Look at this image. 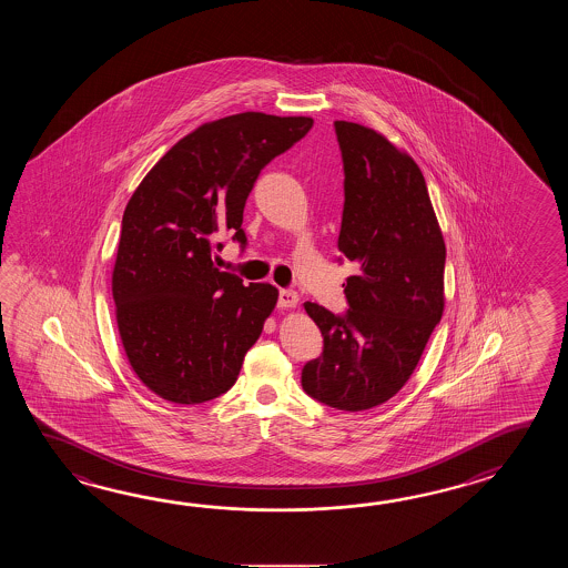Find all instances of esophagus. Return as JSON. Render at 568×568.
Returning a JSON list of instances; mask_svg holds the SVG:
<instances>
[{
  "label": "esophagus",
  "instance_id": "1",
  "mask_svg": "<svg viewBox=\"0 0 568 568\" xmlns=\"http://www.w3.org/2000/svg\"><path fill=\"white\" fill-rule=\"evenodd\" d=\"M298 301H301V298H298L296 292H292V290H280V308H296Z\"/></svg>",
  "mask_w": 568,
  "mask_h": 568
}]
</instances>
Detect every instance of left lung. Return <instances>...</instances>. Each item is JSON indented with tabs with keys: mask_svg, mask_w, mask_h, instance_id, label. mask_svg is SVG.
I'll use <instances>...</instances> for the list:
<instances>
[{
	"mask_svg": "<svg viewBox=\"0 0 568 568\" xmlns=\"http://www.w3.org/2000/svg\"><path fill=\"white\" fill-rule=\"evenodd\" d=\"M345 206L338 252L349 276L345 316L316 302L304 311L325 337L302 387L331 408L362 412L394 398L414 374L445 311V237L414 158L384 133L335 121Z\"/></svg>",
	"mask_w": 568,
	"mask_h": 568,
	"instance_id": "obj_1",
	"label": "left lung"
}]
</instances>
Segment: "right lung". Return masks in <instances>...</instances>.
<instances>
[{
    "label": "right lung",
    "instance_id": "obj_1",
    "mask_svg": "<svg viewBox=\"0 0 568 568\" xmlns=\"http://www.w3.org/2000/svg\"><path fill=\"white\" fill-rule=\"evenodd\" d=\"M313 128V118L245 111L206 121L158 160L133 191L111 272L128 363L172 404L225 394L264 331L278 288L221 272L219 237L245 245L243 206L260 170Z\"/></svg>",
    "mask_w": 568,
    "mask_h": 568
}]
</instances>
